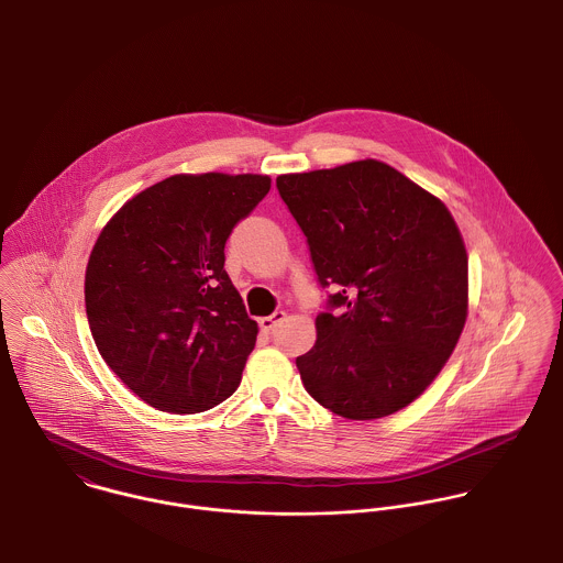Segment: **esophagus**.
I'll list each match as a JSON object with an SVG mask.
<instances>
[{
    "label": "esophagus",
    "instance_id": "obj_1",
    "mask_svg": "<svg viewBox=\"0 0 563 563\" xmlns=\"http://www.w3.org/2000/svg\"><path fill=\"white\" fill-rule=\"evenodd\" d=\"M284 317H286V312L277 310V312H273L271 317H264V319H260V327H262L264 331H273L277 322L284 321Z\"/></svg>",
    "mask_w": 563,
    "mask_h": 563
}]
</instances>
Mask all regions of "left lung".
I'll return each instance as SVG.
<instances>
[{"mask_svg": "<svg viewBox=\"0 0 563 563\" xmlns=\"http://www.w3.org/2000/svg\"><path fill=\"white\" fill-rule=\"evenodd\" d=\"M321 288L317 344L297 368L310 397L351 420L418 399L468 314V255L446 206L379 161L277 177Z\"/></svg>", "mask_w": 563, "mask_h": 563, "instance_id": "1", "label": "left lung"}]
</instances>
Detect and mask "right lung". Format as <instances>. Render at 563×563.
<instances>
[{
  "mask_svg": "<svg viewBox=\"0 0 563 563\" xmlns=\"http://www.w3.org/2000/svg\"><path fill=\"white\" fill-rule=\"evenodd\" d=\"M268 190V175H173L95 242L84 282L92 340L152 407L197 413L236 393L257 322L223 268L225 242Z\"/></svg>",
  "mask_w": 563,
  "mask_h": 563,
  "instance_id": "1",
  "label": "right lung"
}]
</instances>
